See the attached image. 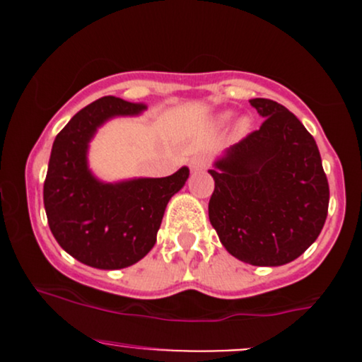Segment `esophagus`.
<instances>
[{
    "instance_id": "34e87169",
    "label": "esophagus",
    "mask_w": 362,
    "mask_h": 362,
    "mask_svg": "<svg viewBox=\"0 0 362 362\" xmlns=\"http://www.w3.org/2000/svg\"><path fill=\"white\" fill-rule=\"evenodd\" d=\"M207 165H209V158L206 155H195L190 160V168L192 170H204Z\"/></svg>"
}]
</instances>
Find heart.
<instances>
[{
  "label": "heart",
  "mask_w": 362,
  "mask_h": 362,
  "mask_svg": "<svg viewBox=\"0 0 362 362\" xmlns=\"http://www.w3.org/2000/svg\"><path fill=\"white\" fill-rule=\"evenodd\" d=\"M228 117H230V115L228 114H224L223 117H221V120H226ZM248 129V120L247 119H242V120H238V124H236V131L238 132H245Z\"/></svg>",
  "instance_id": "obj_1"
}]
</instances>
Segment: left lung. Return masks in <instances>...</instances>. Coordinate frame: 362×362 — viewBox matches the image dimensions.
Returning a JSON list of instances; mask_svg holds the SVG:
<instances>
[{
  "label": "left lung",
  "mask_w": 362,
  "mask_h": 362,
  "mask_svg": "<svg viewBox=\"0 0 362 362\" xmlns=\"http://www.w3.org/2000/svg\"><path fill=\"white\" fill-rule=\"evenodd\" d=\"M250 105L264 122L209 170V221L236 259L276 267L318 238L330 190L317 143L300 119L269 98Z\"/></svg>",
  "instance_id": "8db88e82"
}]
</instances>
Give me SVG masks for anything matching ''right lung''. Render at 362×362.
Listing matches in <instances>:
<instances>
[{"label":"right lung","mask_w":362,"mask_h":362,"mask_svg":"<svg viewBox=\"0 0 362 362\" xmlns=\"http://www.w3.org/2000/svg\"><path fill=\"white\" fill-rule=\"evenodd\" d=\"M144 107L117 97L98 98L54 139L44 182L47 223L57 243L90 267L114 271L143 259L156 243L168 201L189 178L187 167L170 177L120 184H102L90 173L86 148L97 127Z\"/></svg>","instance_id":"right-lung-1"}]
</instances>
